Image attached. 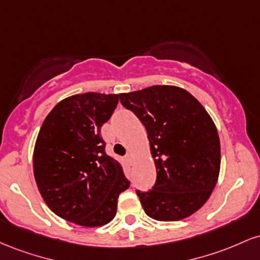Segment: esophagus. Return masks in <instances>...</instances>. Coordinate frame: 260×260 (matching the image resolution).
<instances>
[{"label": "esophagus", "instance_id": "obj_1", "mask_svg": "<svg viewBox=\"0 0 260 260\" xmlns=\"http://www.w3.org/2000/svg\"><path fill=\"white\" fill-rule=\"evenodd\" d=\"M126 160H127L129 164H132L133 160H134V159H133V155L131 154V153H128V154L126 155Z\"/></svg>", "mask_w": 260, "mask_h": 260}]
</instances>
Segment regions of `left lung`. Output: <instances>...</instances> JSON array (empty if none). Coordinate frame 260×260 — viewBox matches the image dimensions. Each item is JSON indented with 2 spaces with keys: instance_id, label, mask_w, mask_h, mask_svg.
Wrapping results in <instances>:
<instances>
[{
  "instance_id": "8db88e82",
  "label": "left lung",
  "mask_w": 260,
  "mask_h": 260,
  "mask_svg": "<svg viewBox=\"0 0 260 260\" xmlns=\"http://www.w3.org/2000/svg\"><path fill=\"white\" fill-rule=\"evenodd\" d=\"M148 133L156 182L137 190L145 214L177 221L198 211L213 193L220 174V139L204 106L183 88L153 85L120 94Z\"/></svg>"
}]
</instances>
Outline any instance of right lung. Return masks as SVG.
Segmentation results:
<instances>
[{"label":"right lung","instance_id":"obj_1","mask_svg":"<svg viewBox=\"0 0 260 260\" xmlns=\"http://www.w3.org/2000/svg\"><path fill=\"white\" fill-rule=\"evenodd\" d=\"M120 94L84 92L61 100L43 122L32 154L41 197L56 215L84 228L109 223L129 187L120 162L107 156L100 129Z\"/></svg>","mask_w":260,"mask_h":260}]
</instances>
